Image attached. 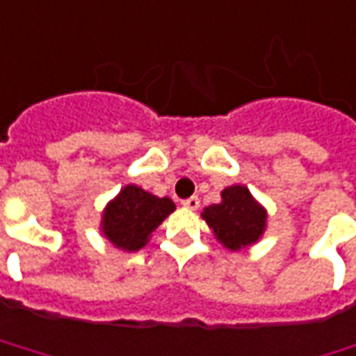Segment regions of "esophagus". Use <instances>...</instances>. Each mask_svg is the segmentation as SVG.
<instances>
[{
    "label": "esophagus",
    "mask_w": 356,
    "mask_h": 356,
    "mask_svg": "<svg viewBox=\"0 0 356 356\" xmlns=\"http://www.w3.org/2000/svg\"><path fill=\"white\" fill-rule=\"evenodd\" d=\"M199 197H189V199H185V201L181 202V204H183V207H185V209H191V211H197V209H199Z\"/></svg>",
    "instance_id": "34e87169"
}]
</instances>
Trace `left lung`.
Wrapping results in <instances>:
<instances>
[{
    "instance_id": "1",
    "label": "left lung",
    "mask_w": 356,
    "mask_h": 356,
    "mask_svg": "<svg viewBox=\"0 0 356 356\" xmlns=\"http://www.w3.org/2000/svg\"><path fill=\"white\" fill-rule=\"evenodd\" d=\"M222 201L202 211L216 240L228 250H242L258 242L266 230V209L244 185H232L220 193Z\"/></svg>"
}]
</instances>
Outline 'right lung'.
Listing matches in <instances>:
<instances>
[{"mask_svg":"<svg viewBox=\"0 0 356 356\" xmlns=\"http://www.w3.org/2000/svg\"><path fill=\"white\" fill-rule=\"evenodd\" d=\"M175 211L169 197H155L138 185H126L102 213V232L116 248L136 252L147 244L155 228Z\"/></svg>","mask_w":356,"mask_h":356,"instance_id":"add662e5","label":"right lung"}]
</instances>
